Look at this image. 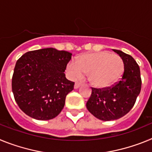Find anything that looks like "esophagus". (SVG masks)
<instances>
[{
    "mask_svg": "<svg viewBox=\"0 0 152 152\" xmlns=\"http://www.w3.org/2000/svg\"><path fill=\"white\" fill-rule=\"evenodd\" d=\"M82 85V83L81 82H75V89H77V88H79L80 87V86Z\"/></svg>",
    "mask_w": 152,
    "mask_h": 152,
    "instance_id": "34e87169",
    "label": "esophagus"
}]
</instances>
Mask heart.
I'll return each instance as SVG.
<instances>
[{
    "instance_id": "heart-1",
    "label": "heart",
    "mask_w": 152,
    "mask_h": 152,
    "mask_svg": "<svg viewBox=\"0 0 152 152\" xmlns=\"http://www.w3.org/2000/svg\"><path fill=\"white\" fill-rule=\"evenodd\" d=\"M66 71L72 79H80L84 74H88V79L93 86L106 88L116 83L124 71L121 57L110 52H94L80 56L76 61L67 64Z\"/></svg>"
}]
</instances>
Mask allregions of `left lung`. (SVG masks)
Here are the masks:
<instances>
[{
  "mask_svg": "<svg viewBox=\"0 0 152 152\" xmlns=\"http://www.w3.org/2000/svg\"><path fill=\"white\" fill-rule=\"evenodd\" d=\"M124 63V72L117 84L104 89L92 88L86 107L90 113L103 121L116 120L128 113L135 103L142 87L140 68L133 58L113 49Z\"/></svg>",
  "mask_w": 152,
  "mask_h": 152,
  "instance_id": "1",
  "label": "left lung"
}]
</instances>
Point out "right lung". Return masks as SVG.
Listing matches in <instances>:
<instances>
[{
  "mask_svg": "<svg viewBox=\"0 0 152 152\" xmlns=\"http://www.w3.org/2000/svg\"><path fill=\"white\" fill-rule=\"evenodd\" d=\"M72 56L46 48L26 52L17 60L12 91L23 112L38 120L52 119L61 113L75 85L64 73Z\"/></svg>",
  "mask_w": 152,
  "mask_h": 152,
  "instance_id": "right-lung-1",
  "label": "right lung"
}]
</instances>
